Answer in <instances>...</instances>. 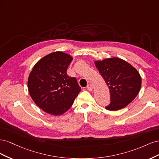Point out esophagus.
Segmentation results:
<instances>
[{"label": "esophagus", "mask_w": 159, "mask_h": 159, "mask_svg": "<svg viewBox=\"0 0 159 159\" xmlns=\"http://www.w3.org/2000/svg\"><path fill=\"white\" fill-rule=\"evenodd\" d=\"M87 89H88V91H91L93 90V86L91 85V84H88V86H87Z\"/></svg>", "instance_id": "1"}]
</instances>
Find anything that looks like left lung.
Here are the masks:
<instances>
[{
    "label": "left lung",
    "instance_id": "1",
    "mask_svg": "<svg viewBox=\"0 0 159 159\" xmlns=\"http://www.w3.org/2000/svg\"><path fill=\"white\" fill-rule=\"evenodd\" d=\"M95 64L109 88L111 102L105 107L107 110L124 108L137 97L141 87V78L131 64L119 57L95 61Z\"/></svg>",
    "mask_w": 159,
    "mask_h": 159
}]
</instances>
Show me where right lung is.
I'll use <instances>...</instances> for the list:
<instances>
[{
  "label": "right lung",
  "instance_id": "right-lung-1",
  "mask_svg": "<svg viewBox=\"0 0 159 159\" xmlns=\"http://www.w3.org/2000/svg\"><path fill=\"white\" fill-rule=\"evenodd\" d=\"M72 60L64 52H52L38 61L30 72L28 80L30 95L47 113H64L81 91L76 78L67 74Z\"/></svg>",
  "mask_w": 159,
  "mask_h": 159
}]
</instances>
